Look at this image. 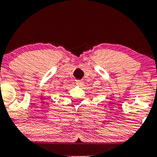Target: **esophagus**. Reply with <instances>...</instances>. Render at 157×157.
<instances>
[{"label":"esophagus","instance_id":"34e87169","mask_svg":"<svg viewBox=\"0 0 157 157\" xmlns=\"http://www.w3.org/2000/svg\"><path fill=\"white\" fill-rule=\"evenodd\" d=\"M76 85L79 86V87H83V86H84V82H83V81H77Z\"/></svg>","mask_w":157,"mask_h":157}]
</instances>
